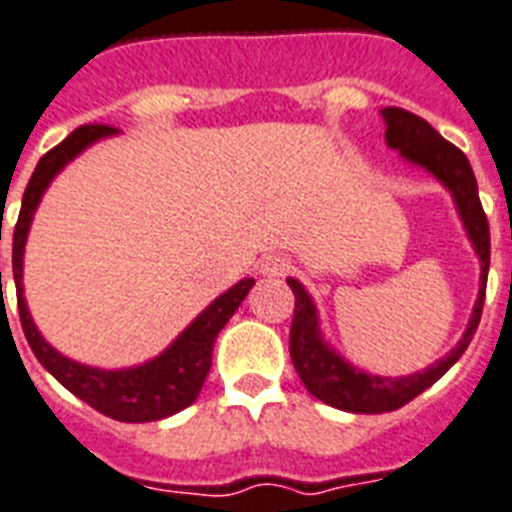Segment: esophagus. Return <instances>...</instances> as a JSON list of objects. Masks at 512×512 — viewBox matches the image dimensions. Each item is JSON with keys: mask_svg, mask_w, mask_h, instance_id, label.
<instances>
[{"mask_svg": "<svg viewBox=\"0 0 512 512\" xmlns=\"http://www.w3.org/2000/svg\"><path fill=\"white\" fill-rule=\"evenodd\" d=\"M257 268H260V273H263V276L281 278V276H286L289 270H292V260L284 255H263L260 257V265H257Z\"/></svg>", "mask_w": 512, "mask_h": 512, "instance_id": "34e87169", "label": "esophagus"}]
</instances>
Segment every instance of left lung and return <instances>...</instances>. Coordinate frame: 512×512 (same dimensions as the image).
<instances>
[{"label":"left lung","instance_id":"1","mask_svg":"<svg viewBox=\"0 0 512 512\" xmlns=\"http://www.w3.org/2000/svg\"><path fill=\"white\" fill-rule=\"evenodd\" d=\"M381 115H384L386 123V144L392 149H400V155L405 160L434 173L452 191L465 231L471 236L473 249H476V255L481 260V289L471 321H468V328H465L463 339H460L455 350L447 352L439 363L429 365L423 373L386 378L360 371V368L347 363L344 357L336 355L323 342L321 328H318V313H315L313 299L305 292V286L294 281V278H286V284L294 292L289 355H292V363L297 368L299 378H302V384L307 386V392L326 402V405L347 410V413L368 415L392 413L397 407L407 405L458 363L460 355L468 350L476 328H479L481 310H484L486 273H489V223H486L484 207H481L479 199V186H476V176H473L468 157L455 144L442 139V134L436 128H431L426 120L413 115V112L402 110V107H384Z\"/></svg>","mask_w":512,"mask_h":512}]
</instances>
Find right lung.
Masks as SVG:
<instances>
[{
	"instance_id": "1",
	"label": "right lung",
	"mask_w": 512,
	"mask_h": 512,
	"mask_svg": "<svg viewBox=\"0 0 512 512\" xmlns=\"http://www.w3.org/2000/svg\"><path fill=\"white\" fill-rule=\"evenodd\" d=\"M115 134L110 126H78L65 141L49 149L41 157L31 181L23 194V207H20L15 234H12V276H15V289H18V313L20 326L31 344L33 355L39 363L60 381L68 392H73L78 400L99 410L112 421L123 423H147L160 421L168 415L178 413L197 400L199 389L205 384L210 365H213V344L218 339L220 328L226 326L228 318L239 310L247 292L255 286V278H244L236 286H231L226 294H220L213 305L205 307L197 315V321L170 344L168 350L136 368H123V371H102V368H89L76 360H68L65 355L54 350L52 344L44 342L39 328L33 323L31 313L23 297V252H26V236L31 228L33 213L41 202V194L47 191L49 181L60 173L65 165L94 141ZM2 276V273H0Z\"/></svg>"
}]
</instances>
